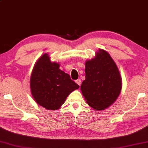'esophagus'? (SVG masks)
Listing matches in <instances>:
<instances>
[{
	"instance_id": "34e87169",
	"label": "esophagus",
	"mask_w": 148,
	"mask_h": 148,
	"mask_svg": "<svg viewBox=\"0 0 148 148\" xmlns=\"http://www.w3.org/2000/svg\"><path fill=\"white\" fill-rule=\"evenodd\" d=\"M75 82H76L77 84L79 86H80V85H81V80H80V78L77 79V80L76 81H75Z\"/></svg>"
}]
</instances>
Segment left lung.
<instances>
[{
	"mask_svg": "<svg viewBox=\"0 0 148 148\" xmlns=\"http://www.w3.org/2000/svg\"><path fill=\"white\" fill-rule=\"evenodd\" d=\"M85 80L80 86L88 105L97 110L107 109L119 95L122 80L110 55L99 49L96 56L85 63Z\"/></svg>",
	"mask_w": 148,
	"mask_h": 148,
	"instance_id": "8db88e82",
	"label": "left lung"
}]
</instances>
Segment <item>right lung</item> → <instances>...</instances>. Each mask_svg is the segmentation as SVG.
I'll list each match as a JSON object with an SVG mask.
<instances>
[{
  "label": "right lung",
  "mask_w": 148,
  "mask_h": 148,
  "mask_svg": "<svg viewBox=\"0 0 148 148\" xmlns=\"http://www.w3.org/2000/svg\"><path fill=\"white\" fill-rule=\"evenodd\" d=\"M59 67V64L51 63L48 54H45L35 64L31 74L32 95L36 102L48 110L60 109L70 93L79 88Z\"/></svg>",
  "instance_id": "right-lung-1"
}]
</instances>
